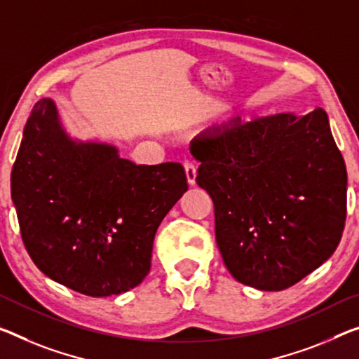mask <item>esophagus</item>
Wrapping results in <instances>:
<instances>
[{"instance_id": "esophagus-1", "label": "esophagus", "mask_w": 359, "mask_h": 359, "mask_svg": "<svg viewBox=\"0 0 359 359\" xmlns=\"http://www.w3.org/2000/svg\"><path fill=\"white\" fill-rule=\"evenodd\" d=\"M184 172H186L187 183H189L191 186H194L196 184V176H197L196 165L192 162H184Z\"/></svg>"}]
</instances>
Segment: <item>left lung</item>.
Here are the masks:
<instances>
[{
	"label": "left lung",
	"mask_w": 359,
	"mask_h": 359,
	"mask_svg": "<svg viewBox=\"0 0 359 359\" xmlns=\"http://www.w3.org/2000/svg\"><path fill=\"white\" fill-rule=\"evenodd\" d=\"M191 154L213 201L218 249L239 283L284 290L337 249L346 168L326 110L236 117L196 136Z\"/></svg>",
	"instance_id": "left-lung-1"
}]
</instances>
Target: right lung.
I'll use <instances>...</instances> for the list:
<instances>
[{"label":"right lung","instance_id":"1","mask_svg":"<svg viewBox=\"0 0 359 359\" xmlns=\"http://www.w3.org/2000/svg\"><path fill=\"white\" fill-rule=\"evenodd\" d=\"M186 191L181 163L136 165L115 146L72 140L51 99L33 106L11 173L33 263L90 297L118 295L142 283L158 224Z\"/></svg>","mask_w":359,"mask_h":359}]
</instances>
